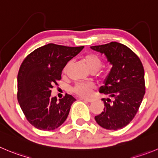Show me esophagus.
Segmentation results:
<instances>
[{
	"mask_svg": "<svg viewBox=\"0 0 158 158\" xmlns=\"http://www.w3.org/2000/svg\"><path fill=\"white\" fill-rule=\"evenodd\" d=\"M81 100H82V101H86V102H89V103H91L94 101V99H92V98H81Z\"/></svg>",
	"mask_w": 158,
	"mask_h": 158,
	"instance_id": "34e87169",
	"label": "esophagus"
}]
</instances>
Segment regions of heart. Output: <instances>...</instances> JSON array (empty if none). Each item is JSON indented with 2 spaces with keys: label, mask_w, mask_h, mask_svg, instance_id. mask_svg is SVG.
Instances as JSON below:
<instances>
[{
  "label": "heart",
  "mask_w": 158,
  "mask_h": 158,
  "mask_svg": "<svg viewBox=\"0 0 158 158\" xmlns=\"http://www.w3.org/2000/svg\"><path fill=\"white\" fill-rule=\"evenodd\" d=\"M82 61L86 64L88 69L92 72H95L96 74L99 77H104L105 72L103 70H100V68L102 65V60L99 56L94 53H88L82 57ZM71 65V62L69 61L65 64L63 68L62 72L64 75L68 73L69 67ZM94 89V85L91 82H77L72 86V92L76 95L79 97H88L91 94Z\"/></svg>",
  "instance_id": "1"
}]
</instances>
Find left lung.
<instances>
[{"label":"left lung","instance_id":"obj_1","mask_svg":"<svg viewBox=\"0 0 158 158\" xmlns=\"http://www.w3.org/2000/svg\"><path fill=\"white\" fill-rule=\"evenodd\" d=\"M91 48L105 54L113 65L105 85L100 89L109 98L102 100L104 111L95 116V120L104 129H121L130 123L142 103L145 94L143 66L139 57L120 43L110 42Z\"/></svg>","mask_w":158,"mask_h":158}]
</instances>
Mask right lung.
<instances>
[{
    "label": "right lung",
    "instance_id": "obj_1",
    "mask_svg": "<svg viewBox=\"0 0 158 158\" xmlns=\"http://www.w3.org/2000/svg\"><path fill=\"white\" fill-rule=\"evenodd\" d=\"M48 44L28 54L18 73L17 98L28 122L40 130H54L67 118L76 101L65 94L57 101L51 89L61 79L64 66L82 49Z\"/></svg>",
    "mask_w": 158,
    "mask_h": 158
}]
</instances>
